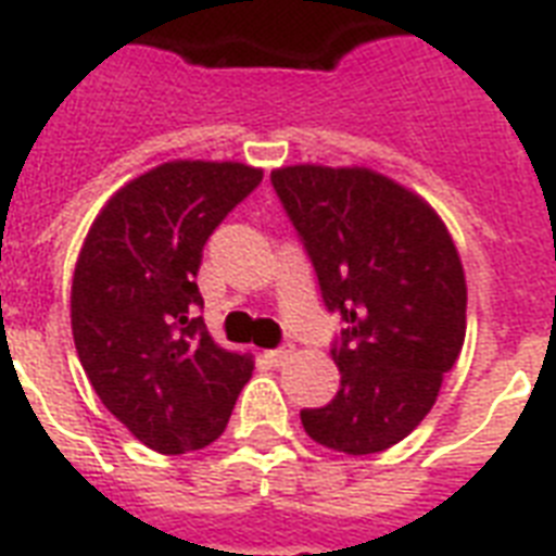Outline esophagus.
Wrapping results in <instances>:
<instances>
[{"mask_svg":"<svg viewBox=\"0 0 556 556\" xmlns=\"http://www.w3.org/2000/svg\"><path fill=\"white\" fill-rule=\"evenodd\" d=\"M265 357H268L270 366H286L288 357H291V349H270V352H265Z\"/></svg>","mask_w":556,"mask_h":556,"instance_id":"esophagus-1","label":"esophagus"}]
</instances>
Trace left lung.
<instances>
[{
    "instance_id": "1",
    "label": "left lung",
    "mask_w": 556,
    "mask_h": 556,
    "mask_svg": "<svg viewBox=\"0 0 556 556\" xmlns=\"http://www.w3.org/2000/svg\"><path fill=\"white\" fill-rule=\"evenodd\" d=\"M270 185L343 320L338 395L300 413L305 432L349 456L380 453L424 421L465 343L456 244L427 201L371 169L300 164Z\"/></svg>"
}]
</instances>
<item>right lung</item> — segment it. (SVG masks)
<instances>
[{"label":"right lung","instance_id":"1","mask_svg":"<svg viewBox=\"0 0 556 556\" xmlns=\"http://www.w3.org/2000/svg\"><path fill=\"white\" fill-rule=\"evenodd\" d=\"M260 181L233 161H169L121 187L83 242L77 357L109 413L164 456L216 441L251 378V357L207 334L195 274L210 233Z\"/></svg>","mask_w":556,"mask_h":556}]
</instances>
